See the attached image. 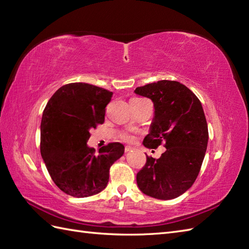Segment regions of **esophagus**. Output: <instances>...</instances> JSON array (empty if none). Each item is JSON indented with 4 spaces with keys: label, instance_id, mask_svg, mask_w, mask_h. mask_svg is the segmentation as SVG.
<instances>
[{
    "label": "esophagus",
    "instance_id": "obj_1",
    "mask_svg": "<svg viewBox=\"0 0 249 249\" xmlns=\"http://www.w3.org/2000/svg\"><path fill=\"white\" fill-rule=\"evenodd\" d=\"M131 150H133V147H131V146H125V152H126V153L130 152Z\"/></svg>",
    "mask_w": 249,
    "mask_h": 249
}]
</instances>
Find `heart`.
<instances>
[{"instance_id": "1", "label": "heart", "mask_w": 249, "mask_h": 249, "mask_svg": "<svg viewBox=\"0 0 249 249\" xmlns=\"http://www.w3.org/2000/svg\"><path fill=\"white\" fill-rule=\"evenodd\" d=\"M122 137H123V139L126 140V141H130L131 140V136L128 135V134H124Z\"/></svg>"}]
</instances>
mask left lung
I'll return each mask as SVG.
<instances>
[{
    "label": "left lung",
    "instance_id": "1",
    "mask_svg": "<svg viewBox=\"0 0 249 249\" xmlns=\"http://www.w3.org/2000/svg\"><path fill=\"white\" fill-rule=\"evenodd\" d=\"M154 105V118L143 145L156 149L165 142L166 152L137 173V184L152 198L170 200L192 187L204 160L209 131L198 97L178 81L160 80L135 89Z\"/></svg>",
    "mask_w": 249,
    "mask_h": 249
}]
</instances>
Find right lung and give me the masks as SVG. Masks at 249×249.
Segmentation results:
<instances>
[{
	"mask_svg": "<svg viewBox=\"0 0 249 249\" xmlns=\"http://www.w3.org/2000/svg\"><path fill=\"white\" fill-rule=\"evenodd\" d=\"M112 92L76 82L52 95L40 123V154L52 181L75 198L96 195L106 188L109 169L124 154V145L113 142L98 153L87 142L89 129L105 121Z\"/></svg>",
	"mask_w": 249,
	"mask_h": 249,
	"instance_id": "1",
	"label": "right lung"
}]
</instances>
